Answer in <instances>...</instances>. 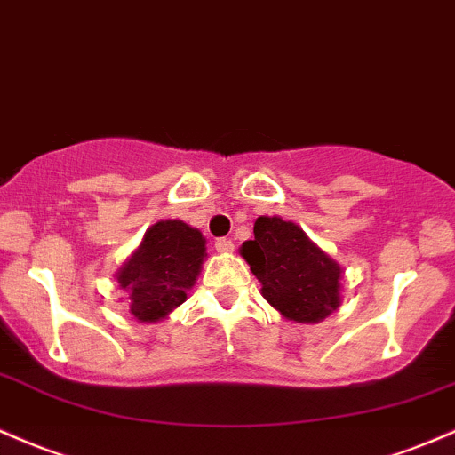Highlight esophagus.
<instances>
[{"label":"esophagus","instance_id":"obj_1","mask_svg":"<svg viewBox=\"0 0 455 455\" xmlns=\"http://www.w3.org/2000/svg\"><path fill=\"white\" fill-rule=\"evenodd\" d=\"M233 248H235V246H233L231 239H224V237L216 239V251H218V252H231Z\"/></svg>","mask_w":455,"mask_h":455}]
</instances>
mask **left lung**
I'll return each mask as SVG.
<instances>
[{
    "mask_svg": "<svg viewBox=\"0 0 455 455\" xmlns=\"http://www.w3.org/2000/svg\"><path fill=\"white\" fill-rule=\"evenodd\" d=\"M242 257L263 284V298L287 319L315 323L339 307L341 267L293 222L257 218Z\"/></svg>",
    "mask_w": 455,
    "mask_h": 455,
    "instance_id": "1",
    "label": "left lung"
}]
</instances>
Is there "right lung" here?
<instances>
[{"label": "right lung", "mask_w": 455, "mask_h": 455, "mask_svg": "<svg viewBox=\"0 0 455 455\" xmlns=\"http://www.w3.org/2000/svg\"><path fill=\"white\" fill-rule=\"evenodd\" d=\"M204 237L181 220L153 224L144 242L118 272L129 293V311L140 322H155L188 298L204 259Z\"/></svg>", "instance_id": "obj_1"}]
</instances>
